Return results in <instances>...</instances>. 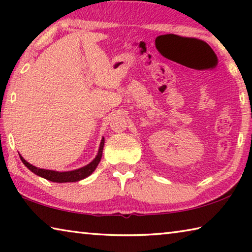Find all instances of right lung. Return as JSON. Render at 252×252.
Here are the masks:
<instances>
[{
    "label": "right lung",
    "instance_id": "right-lung-1",
    "mask_svg": "<svg viewBox=\"0 0 252 252\" xmlns=\"http://www.w3.org/2000/svg\"><path fill=\"white\" fill-rule=\"evenodd\" d=\"M103 146H104V138H102L101 143H100V148H99V152H97V155L94 159H93V161L85 165V167L73 170V171L59 172V171H53V170L40 169V168L34 167V165H32V164H30L29 162L25 161L21 156H20V158H21V160H22L25 167H27L29 170H31V171L33 173H35L36 176L46 179V180H50L52 182H59V183L76 182V181H80V180H82V179H85L87 177H89L93 171H94L95 168L97 167V164H99L101 158H102Z\"/></svg>",
    "mask_w": 252,
    "mask_h": 252
}]
</instances>
